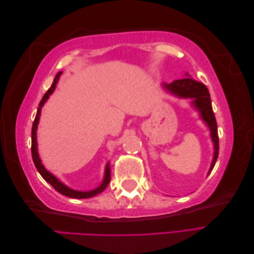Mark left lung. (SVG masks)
I'll use <instances>...</instances> for the list:
<instances>
[{
	"label": "left lung",
	"mask_w": 254,
	"mask_h": 254,
	"mask_svg": "<svg viewBox=\"0 0 254 254\" xmlns=\"http://www.w3.org/2000/svg\"><path fill=\"white\" fill-rule=\"evenodd\" d=\"M187 76H190L187 74ZM163 87L170 91L171 93L175 94L178 97L182 98H193V105L195 108L198 109L200 112L202 120L206 123L211 130V136L212 141L214 143V157L212 164L210 167L209 174L212 172L215 162L218 158V150H219V140H218V133H217V123L216 119L212 109L211 105V98L209 90L204 86L203 83L199 82L191 77H186L182 79L175 80L172 83H163Z\"/></svg>",
	"instance_id": "left-lung-1"
}]
</instances>
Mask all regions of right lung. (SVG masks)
I'll return each instance as SVG.
<instances>
[{"label":"right lung","mask_w":254,"mask_h":254,"mask_svg":"<svg viewBox=\"0 0 254 254\" xmlns=\"http://www.w3.org/2000/svg\"><path fill=\"white\" fill-rule=\"evenodd\" d=\"M63 74V72H59L57 73L55 79H54L53 83L51 88L47 91V93L44 94V96L42 97L41 102L39 104V107H38V110H37V114H36V118H35V121L33 123V128H32V156H33V161L35 163V166L37 168V171L40 173V175L42 176V178L49 182L51 186L55 189L57 191H59V193H61L64 196H67V197H71V198H78V199H81V198H90V197H93L99 193H102V191L107 188V186H108L109 182H110V179H111V173H110V166H109V163L106 165V171H105V177H104V180L102 182L101 186H99L97 189L95 190H89V191H80V190H72L70 188H67L66 186H64V184L59 181L55 176H54L53 174H51L50 172H48L47 170H45V167L42 165L41 163V160L39 158V155H38V149H37V126H38V123H39V119H40V113H41V109H42V106L44 105V103L48 101V98L50 97V95L53 93L54 90H55L56 88V84L59 80V77L60 75Z\"/></svg>","instance_id":"right-lung-1"}]
</instances>
